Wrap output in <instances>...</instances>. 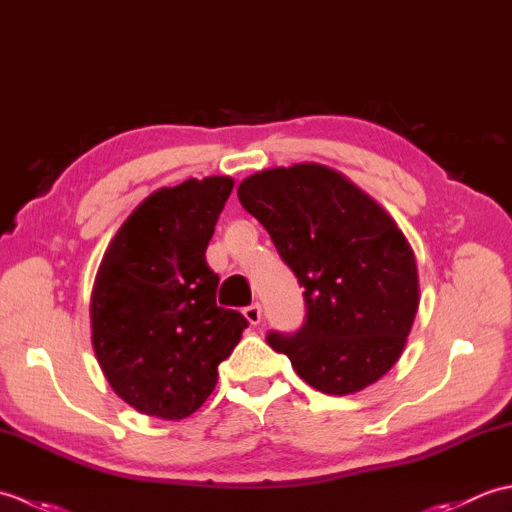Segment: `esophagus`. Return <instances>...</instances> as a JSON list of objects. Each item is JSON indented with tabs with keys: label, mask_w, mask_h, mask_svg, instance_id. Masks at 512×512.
<instances>
[{
	"label": "esophagus",
	"mask_w": 512,
	"mask_h": 512,
	"mask_svg": "<svg viewBox=\"0 0 512 512\" xmlns=\"http://www.w3.org/2000/svg\"><path fill=\"white\" fill-rule=\"evenodd\" d=\"M244 317L250 325H259L262 323V306L259 303H250V306L244 308Z\"/></svg>",
	"instance_id": "esophagus-1"
}]
</instances>
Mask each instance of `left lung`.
<instances>
[{
	"mask_svg": "<svg viewBox=\"0 0 512 512\" xmlns=\"http://www.w3.org/2000/svg\"><path fill=\"white\" fill-rule=\"evenodd\" d=\"M306 288V323L270 332L314 389L347 396L396 365L416 319V257L387 211L339 171L314 162L253 173L237 189Z\"/></svg>",
	"mask_w": 512,
	"mask_h": 512,
	"instance_id": "1",
	"label": "left lung"
}]
</instances>
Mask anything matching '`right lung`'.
I'll return each instance as SVG.
<instances>
[{"label": "right lung", "instance_id": "obj_1", "mask_svg": "<svg viewBox=\"0 0 512 512\" xmlns=\"http://www.w3.org/2000/svg\"><path fill=\"white\" fill-rule=\"evenodd\" d=\"M233 178L165 187L136 206L107 246L94 279L92 345L127 405L165 420L191 416L211 396L217 365L248 328L220 308L206 264Z\"/></svg>", "mask_w": 512, "mask_h": 512}]
</instances>
